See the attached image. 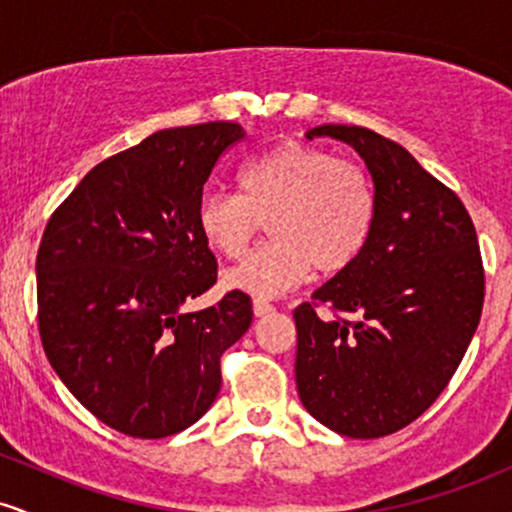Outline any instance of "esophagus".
I'll use <instances>...</instances> for the list:
<instances>
[{
    "label": "esophagus",
    "mask_w": 512,
    "mask_h": 512,
    "mask_svg": "<svg viewBox=\"0 0 512 512\" xmlns=\"http://www.w3.org/2000/svg\"><path fill=\"white\" fill-rule=\"evenodd\" d=\"M252 310H255L257 317H262V315L274 313V305L269 301H264V298H255V301H252Z\"/></svg>",
    "instance_id": "1"
}]
</instances>
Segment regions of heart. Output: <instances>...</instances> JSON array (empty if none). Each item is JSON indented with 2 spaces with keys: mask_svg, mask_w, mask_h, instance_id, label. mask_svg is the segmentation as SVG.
Segmentation results:
<instances>
[{
  "mask_svg": "<svg viewBox=\"0 0 512 512\" xmlns=\"http://www.w3.org/2000/svg\"><path fill=\"white\" fill-rule=\"evenodd\" d=\"M238 195L204 192L197 228L204 243L238 260L257 231L272 238L223 276L226 289L272 298L313 272H344L368 245L378 197L366 168L332 151L286 142L243 163Z\"/></svg>",
  "mask_w": 512,
  "mask_h": 512,
  "instance_id": "1",
  "label": "heart"
}]
</instances>
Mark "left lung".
Listing matches in <instances>:
<instances>
[{
	"mask_svg": "<svg viewBox=\"0 0 512 512\" xmlns=\"http://www.w3.org/2000/svg\"><path fill=\"white\" fill-rule=\"evenodd\" d=\"M315 137L354 146L378 214L358 260L293 310L296 387L320 424L383 438L436 402L477 332V231L460 197L392 139L356 125L315 127Z\"/></svg>",
	"mask_w": 512,
	"mask_h": 512,
	"instance_id": "obj_1",
	"label": "left lung"
}]
</instances>
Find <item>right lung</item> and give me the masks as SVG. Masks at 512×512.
<instances>
[{"instance_id":"1","label":"right lung","mask_w":512,"mask_h":512,"mask_svg":"<svg viewBox=\"0 0 512 512\" xmlns=\"http://www.w3.org/2000/svg\"><path fill=\"white\" fill-rule=\"evenodd\" d=\"M238 122L163 129L105 158L52 211L35 260L50 366L105 426L132 438L185 431L221 390V356L248 332L252 301L216 284L197 202Z\"/></svg>"}]
</instances>
